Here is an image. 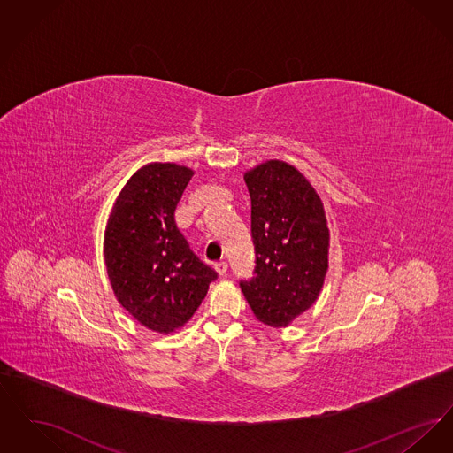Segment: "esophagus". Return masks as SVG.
<instances>
[{
    "instance_id": "34e87169",
    "label": "esophagus",
    "mask_w": 453,
    "mask_h": 453,
    "mask_svg": "<svg viewBox=\"0 0 453 453\" xmlns=\"http://www.w3.org/2000/svg\"><path fill=\"white\" fill-rule=\"evenodd\" d=\"M214 268H216V272L220 275V277H224V275L227 273V263H224V261L216 263V265H214Z\"/></svg>"
}]
</instances>
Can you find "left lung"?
<instances>
[{"mask_svg":"<svg viewBox=\"0 0 453 453\" xmlns=\"http://www.w3.org/2000/svg\"><path fill=\"white\" fill-rule=\"evenodd\" d=\"M251 196L255 277L241 290L259 323L287 327L318 301L327 272L323 200L296 166L270 159L244 173Z\"/></svg>","mask_w":453,"mask_h":453,"instance_id":"1","label":"left lung"}]
</instances>
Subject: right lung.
Returning <instances> with one entry per match:
<instances>
[{
  "label": "right lung",
  "mask_w": 453,
  "mask_h": 453,
  "mask_svg": "<svg viewBox=\"0 0 453 453\" xmlns=\"http://www.w3.org/2000/svg\"><path fill=\"white\" fill-rule=\"evenodd\" d=\"M194 176L176 163L134 173L108 217L104 255L120 305L144 327L170 334L185 326L217 273L190 250L174 209Z\"/></svg>",
  "instance_id": "right-lung-1"
}]
</instances>
